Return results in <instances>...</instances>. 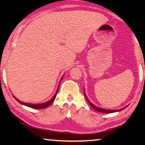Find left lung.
<instances>
[{
    "instance_id": "left-lung-1",
    "label": "left lung",
    "mask_w": 145,
    "mask_h": 145,
    "mask_svg": "<svg viewBox=\"0 0 145 145\" xmlns=\"http://www.w3.org/2000/svg\"><path fill=\"white\" fill-rule=\"evenodd\" d=\"M84 96L85 97H86L87 101L88 102L89 105L91 106V107L92 108H93L95 110H96V111L97 112H101V113H105V114H109V113H113V112H119V111H121V110H123V109H125V108H126L128 106H126V107H124L123 108L121 109H119V110H106V109H103V108H98L96 106H95L94 105H93L92 103H91L89 101L88 99V98H87L86 95H85V93H84Z\"/></svg>"
}]
</instances>
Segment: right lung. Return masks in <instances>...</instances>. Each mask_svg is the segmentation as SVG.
Instances as JSON below:
<instances>
[{"instance_id": "add662e5", "label": "right lung", "mask_w": 145, "mask_h": 145, "mask_svg": "<svg viewBox=\"0 0 145 145\" xmlns=\"http://www.w3.org/2000/svg\"><path fill=\"white\" fill-rule=\"evenodd\" d=\"M63 77H62V78L61 79V81H60V82H61L62 79H63ZM59 84H60V83H59ZM59 86H58V88H57V91H56V94H55V95L54 96V97H52V99H50V100L49 101H48V102H46V103H42V104H37V105H34V104H29V103H25L21 102V101H19V99H17L15 98V97H14V96H13V97H14V98L15 99L17 100L18 102L20 103V104L24 105H25V106H29V107H30V108H35V109L45 108L49 106H50V105H51L53 102H54V101L55 100V99H56V95H57V92H58V91H59Z\"/></svg>"}]
</instances>
